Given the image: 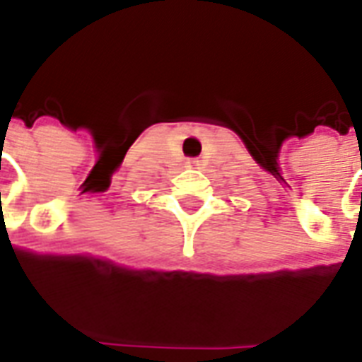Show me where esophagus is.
Wrapping results in <instances>:
<instances>
[{"label":"esophagus","instance_id":"1","mask_svg":"<svg viewBox=\"0 0 362 362\" xmlns=\"http://www.w3.org/2000/svg\"><path fill=\"white\" fill-rule=\"evenodd\" d=\"M196 165H197L196 160H188V166H196Z\"/></svg>","mask_w":362,"mask_h":362}]
</instances>
